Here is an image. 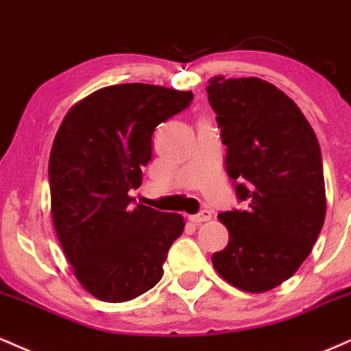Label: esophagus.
Returning <instances> with one entry per match:
<instances>
[{"mask_svg":"<svg viewBox=\"0 0 351 351\" xmlns=\"http://www.w3.org/2000/svg\"><path fill=\"white\" fill-rule=\"evenodd\" d=\"M210 218H212V212H210V210H202V212L197 213V215H189V220L195 225L204 223V221H208Z\"/></svg>","mask_w":351,"mask_h":351,"instance_id":"1","label":"esophagus"}]
</instances>
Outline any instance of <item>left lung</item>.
I'll return each mask as SVG.
<instances>
[{
  "mask_svg": "<svg viewBox=\"0 0 351 351\" xmlns=\"http://www.w3.org/2000/svg\"><path fill=\"white\" fill-rule=\"evenodd\" d=\"M208 84L226 172L246 202V210L218 213L230 240L212 263L238 289L266 292L299 269L324 226L320 146L299 106L269 82L213 77Z\"/></svg>",
  "mask_w": 351,
  "mask_h": 351,
  "instance_id": "8db88e82",
  "label": "left lung"
}]
</instances>
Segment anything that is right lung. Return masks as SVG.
I'll return each instance as SVG.
<instances>
[{
	"label": "right lung",
	"instance_id": "obj_1",
	"mask_svg": "<svg viewBox=\"0 0 351 351\" xmlns=\"http://www.w3.org/2000/svg\"><path fill=\"white\" fill-rule=\"evenodd\" d=\"M192 98L159 85L105 86L72 106L57 131L49 158L52 220L73 274L93 298L126 302L162 278L184 218L134 205L130 193L152 158L156 126Z\"/></svg>",
	"mask_w": 351,
	"mask_h": 351
}]
</instances>
